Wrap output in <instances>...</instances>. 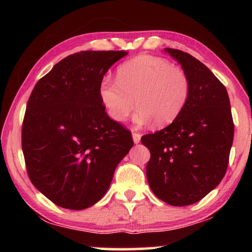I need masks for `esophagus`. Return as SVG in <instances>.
I'll return each instance as SVG.
<instances>
[{
  "instance_id": "obj_1",
  "label": "esophagus",
  "mask_w": 252,
  "mask_h": 252,
  "mask_svg": "<svg viewBox=\"0 0 252 252\" xmlns=\"http://www.w3.org/2000/svg\"><path fill=\"white\" fill-rule=\"evenodd\" d=\"M132 138H133L134 143H139L140 140H141V134L136 133V132H133V133H132Z\"/></svg>"
}]
</instances>
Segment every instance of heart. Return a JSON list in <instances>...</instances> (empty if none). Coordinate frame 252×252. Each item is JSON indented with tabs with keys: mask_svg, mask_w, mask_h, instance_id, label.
<instances>
[{
	"mask_svg": "<svg viewBox=\"0 0 252 252\" xmlns=\"http://www.w3.org/2000/svg\"><path fill=\"white\" fill-rule=\"evenodd\" d=\"M190 80L185 71L168 60L140 55L121 64L117 81L103 79L99 87L101 102L114 121H126L135 105L138 125L155 121L165 126L180 116L189 99Z\"/></svg>",
	"mask_w": 252,
	"mask_h": 252,
	"instance_id": "1",
	"label": "heart"
}]
</instances>
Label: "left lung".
<instances>
[{
	"mask_svg": "<svg viewBox=\"0 0 252 252\" xmlns=\"http://www.w3.org/2000/svg\"><path fill=\"white\" fill-rule=\"evenodd\" d=\"M190 80L185 109L171 125L141 138L150 150L149 186L171 206H189L222 180L229 163L234 125L224 85L189 53L165 49Z\"/></svg>",
	"mask_w": 252,
	"mask_h": 252,
	"instance_id": "obj_1",
	"label": "left lung"
}]
</instances>
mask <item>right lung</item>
I'll use <instances>...</instances> for the list:
<instances>
[{"mask_svg":"<svg viewBox=\"0 0 252 252\" xmlns=\"http://www.w3.org/2000/svg\"><path fill=\"white\" fill-rule=\"evenodd\" d=\"M125 51H81L61 60L29 97L22 125L25 167L33 186L59 207L82 210L103 197L133 146L99 95L103 75Z\"/></svg>","mask_w":252,"mask_h":252,"instance_id":"add662e5","label":"right lung"}]
</instances>
